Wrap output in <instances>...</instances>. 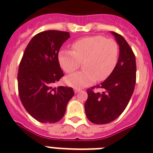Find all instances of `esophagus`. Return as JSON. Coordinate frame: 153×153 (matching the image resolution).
I'll use <instances>...</instances> for the list:
<instances>
[{"label": "esophagus", "instance_id": "obj_1", "mask_svg": "<svg viewBox=\"0 0 153 153\" xmlns=\"http://www.w3.org/2000/svg\"><path fill=\"white\" fill-rule=\"evenodd\" d=\"M81 91V89H79V88H74V93L77 94L78 92H79V91Z\"/></svg>", "mask_w": 153, "mask_h": 153}]
</instances>
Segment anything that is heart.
<instances>
[{
  "mask_svg": "<svg viewBox=\"0 0 153 153\" xmlns=\"http://www.w3.org/2000/svg\"><path fill=\"white\" fill-rule=\"evenodd\" d=\"M118 45L115 40L102 36L82 38L72 45V51L61 50L58 55L60 67L71 73L83 62L84 71L67 75L66 83L74 88H84L111 74L118 60Z\"/></svg>",
  "mask_w": 153,
  "mask_h": 153,
  "instance_id": "heart-1",
  "label": "heart"
}]
</instances>
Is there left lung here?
<instances>
[{
  "instance_id": "left-lung-1",
  "label": "left lung",
  "mask_w": 153,
  "mask_h": 153,
  "mask_svg": "<svg viewBox=\"0 0 153 153\" xmlns=\"http://www.w3.org/2000/svg\"><path fill=\"white\" fill-rule=\"evenodd\" d=\"M119 45V58L116 67L103 82L96 86L102 93L87 90L85 103L87 118L94 124H107L118 117L127 106L136 84V59L133 50L123 36L111 32ZM95 87V86H94ZM92 87V89L94 88Z\"/></svg>"
}]
</instances>
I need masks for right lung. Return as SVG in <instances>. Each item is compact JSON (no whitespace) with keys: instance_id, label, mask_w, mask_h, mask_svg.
<instances>
[{"instance_id":"add662e5","label":"right lung","mask_w":153,"mask_h":153,"mask_svg":"<svg viewBox=\"0 0 153 153\" xmlns=\"http://www.w3.org/2000/svg\"><path fill=\"white\" fill-rule=\"evenodd\" d=\"M69 38L67 32H39L27 44L20 61L17 75L20 101L27 113L41 123L62 119L74 94L71 87L51 86L63 76L58 55Z\"/></svg>"}]
</instances>
